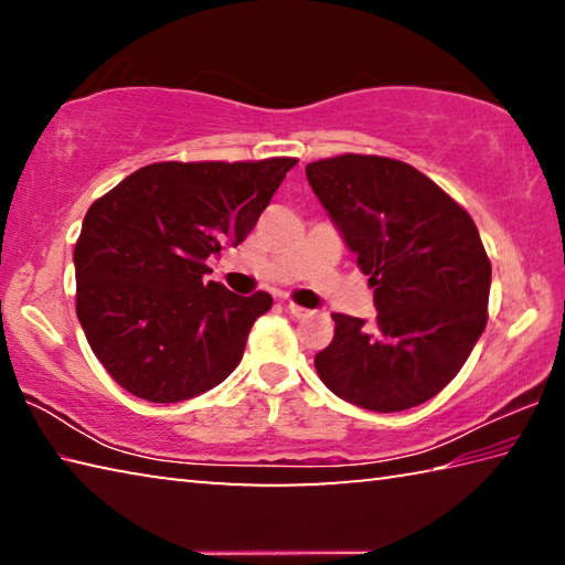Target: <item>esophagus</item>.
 Wrapping results in <instances>:
<instances>
[{
  "label": "esophagus",
  "instance_id": "obj_1",
  "mask_svg": "<svg viewBox=\"0 0 565 565\" xmlns=\"http://www.w3.org/2000/svg\"><path fill=\"white\" fill-rule=\"evenodd\" d=\"M286 311H289L296 319H306L311 313L309 309H303V306H299V303H286Z\"/></svg>",
  "mask_w": 565,
  "mask_h": 565
}]
</instances>
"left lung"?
Listing matches in <instances>:
<instances>
[{
  "instance_id": "obj_1",
  "label": "left lung",
  "mask_w": 565,
  "mask_h": 565,
  "mask_svg": "<svg viewBox=\"0 0 565 565\" xmlns=\"http://www.w3.org/2000/svg\"><path fill=\"white\" fill-rule=\"evenodd\" d=\"M356 264L376 319L331 313L313 366L353 406L391 414L434 398L461 371L489 317L491 262L473 218L404 161L343 154L306 167Z\"/></svg>"
}]
</instances>
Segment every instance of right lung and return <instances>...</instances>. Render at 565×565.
<instances>
[{
  "label": "right lung",
  "mask_w": 565,
  "mask_h": 565,
  "mask_svg": "<svg viewBox=\"0 0 565 565\" xmlns=\"http://www.w3.org/2000/svg\"><path fill=\"white\" fill-rule=\"evenodd\" d=\"M294 164L161 161L89 206L74 246L76 317L121 388L177 404L238 366L271 296L206 281V259L244 242Z\"/></svg>",
  "instance_id": "obj_1"
}]
</instances>
